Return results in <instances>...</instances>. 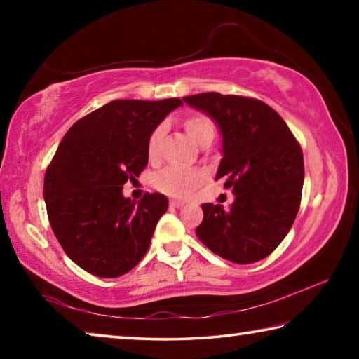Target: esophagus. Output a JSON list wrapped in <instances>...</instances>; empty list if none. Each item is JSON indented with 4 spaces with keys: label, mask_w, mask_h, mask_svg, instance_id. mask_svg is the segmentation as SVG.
Wrapping results in <instances>:
<instances>
[{
    "label": "esophagus",
    "mask_w": 359,
    "mask_h": 359,
    "mask_svg": "<svg viewBox=\"0 0 359 359\" xmlns=\"http://www.w3.org/2000/svg\"><path fill=\"white\" fill-rule=\"evenodd\" d=\"M169 205H171V208H180V205H184V203L179 201V199H171V201H169Z\"/></svg>",
    "instance_id": "34e87169"
}]
</instances>
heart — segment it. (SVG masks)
I'll list each match as a JSON object with an SVG mask.
<instances>
[{
  "label": "heart",
  "mask_w": 359,
  "mask_h": 359,
  "mask_svg": "<svg viewBox=\"0 0 359 359\" xmlns=\"http://www.w3.org/2000/svg\"><path fill=\"white\" fill-rule=\"evenodd\" d=\"M184 128L187 135L190 136L194 142L201 144L205 139H212L215 136V125L210 117L204 114H193L188 115L184 120ZM160 139H161V126H158L150 133L147 141V155L150 160H155L160 150ZM204 171L198 168H187V166H166L161 171H158L151 184L166 194L171 196L184 198L191 194L201 182L204 180Z\"/></svg>",
  "instance_id": "obj_1"
}]
</instances>
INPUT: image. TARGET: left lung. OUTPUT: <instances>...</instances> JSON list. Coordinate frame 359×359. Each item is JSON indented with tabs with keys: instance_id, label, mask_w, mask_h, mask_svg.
<instances>
[{
	"instance_id": "8db88e82",
	"label": "left lung",
	"mask_w": 359,
	"mask_h": 359,
	"mask_svg": "<svg viewBox=\"0 0 359 359\" xmlns=\"http://www.w3.org/2000/svg\"><path fill=\"white\" fill-rule=\"evenodd\" d=\"M222 130L217 180L233 188L234 203L203 204L196 228L203 244L228 261L255 263L278 247L294 223L302 196V149L283 118L257 98L217 92L185 96Z\"/></svg>"
}]
</instances>
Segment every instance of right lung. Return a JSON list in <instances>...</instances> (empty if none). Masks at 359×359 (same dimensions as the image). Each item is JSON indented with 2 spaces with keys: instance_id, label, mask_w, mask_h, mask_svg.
Here are the masks:
<instances>
[{
  "instance_id": "right-lung-1",
  "label": "right lung",
  "mask_w": 359,
  "mask_h": 359,
  "mask_svg": "<svg viewBox=\"0 0 359 359\" xmlns=\"http://www.w3.org/2000/svg\"><path fill=\"white\" fill-rule=\"evenodd\" d=\"M180 104L179 98L115 100L79 118L60 142L44 177L47 215L65 253L83 271L118 277L147 253L168 199L145 193L136 204L121 190L147 166L150 133Z\"/></svg>"
}]
</instances>
